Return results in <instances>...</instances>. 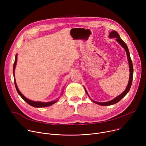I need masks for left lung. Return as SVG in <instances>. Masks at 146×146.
<instances>
[{
  "label": "left lung",
  "mask_w": 146,
  "mask_h": 146,
  "mask_svg": "<svg viewBox=\"0 0 146 146\" xmlns=\"http://www.w3.org/2000/svg\"><path fill=\"white\" fill-rule=\"evenodd\" d=\"M109 37L110 38H116L115 40L116 41H117L118 43L125 49L127 53V55L128 57V63H129V72H130V74H129V81H128V86L126 88V89L125 90V91L119 96H117L115 98H114V99L107 102H98L96 101H94L92 100L93 102L98 104V105H101V106H109V105H114V104L117 103V102H118L121 99H122L125 96L128 92H129V91L130 90V88L132 86V80H133V64H132V62L130 56V54H129V51L128 50V48L127 46V44H125V43L121 38L119 34L115 31H113L111 32H110L109 33ZM85 91L86 92V93L87 94V95H88V96L90 97L87 90L85 89Z\"/></svg>",
  "instance_id": "obj_1"
}]
</instances>
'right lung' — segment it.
<instances>
[{
    "label": "right lung",
    "mask_w": 146,
    "mask_h": 146,
    "mask_svg": "<svg viewBox=\"0 0 146 146\" xmlns=\"http://www.w3.org/2000/svg\"><path fill=\"white\" fill-rule=\"evenodd\" d=\"M17 55H15V61H14V66H13V75H14L15 86L17 91L18 93V94L20 95V96L27 103H28L29 105H31V106H32L33 107H35V108H44V107H47V106H50L53 105L54 103H56L57 102V100H54V101H52V102H41L32 101V100H31L27 99V98H25L21 93V92L18 90V87L17 86L16 82H15V76H14V70H15V65H16V64H17Z\"/></svg>",
    "instance_id": "obj_1"
}]
</instances>
